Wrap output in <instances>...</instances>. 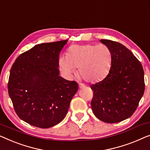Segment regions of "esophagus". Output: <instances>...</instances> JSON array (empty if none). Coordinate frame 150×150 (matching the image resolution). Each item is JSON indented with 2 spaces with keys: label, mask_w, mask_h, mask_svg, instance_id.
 Here are the masks:
<instances>
[{
  "label": "esophagus",
  "mask_w": 150,
  "mask_h": 150,
  "mask_svg": "<svg viewBox=\"0 0 150 150\" xmlns=\"http://www.w3.org/2000/svg\"><path fill=\"white\" fill-rule=\"evenodd\" d=\"M84 85L83 84H82V83H80L79 84V88H84Z\"/></svg>",
  "instance_id": "esophagus-1"
}]
</instances>
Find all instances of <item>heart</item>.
I'll list each match as a JSON object with an SVG mask.
<instances>
[{"instance_id": "1", "label": "heart", "mask_w": 150, "mask_h": 150, "mask_svg": "<svg viewBox=\"0 0 150 150\" xmlns=\"http://www.w3.org/2000/svg\"><path fill=\"white\" fill-rule=\"evenodd\" d=\"M59 64L66 76L71 77L80 68L82 79L89 82L103 79L112 64L111 51L105 45H74L68 49L66 55L60 56Z\"/></svg>"}]
</instances>
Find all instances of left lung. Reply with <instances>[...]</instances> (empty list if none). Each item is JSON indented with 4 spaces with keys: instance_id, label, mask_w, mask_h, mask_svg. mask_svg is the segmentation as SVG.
Instances as JSON below:
<instances>
[{
    "instance_id": "8db88e82",
    "label": "left lung",
    "mask_w": 150,
    "mask_h": 150,
    "mask_svg": "<svg viewBox=\"0 0 150 150\" xmlns=\"http://www.w3.org/2000/svg\"><path fill=\"white\" fill-rule=\"evenodd\" d=\"M100 42L111 51L112 64L107 76L91 86L94 93L91 108L103 122H119L133 114L144 95V69L123 45L104 39Z\"/></svg>"
}]
</instances>
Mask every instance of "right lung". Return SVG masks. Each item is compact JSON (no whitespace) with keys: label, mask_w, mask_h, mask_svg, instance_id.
<instances>
[{"label":"right lung","mask_w":150,"mask_h":150,"mask_svg":"<svg viewBox=\"0 0 150 150\" xmlns=\"http://www.w3.org/2000/svg\"><path fill=\"white\" fill-rule=\"evenodd\" d=\"M68 40L36 45L17 58L8 92L21 120L34 127H53L66 117L79 84L59 76V55Z\"/></svg>","instance_id":"add662e5"}]
</instances>
